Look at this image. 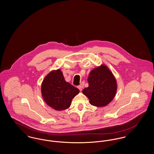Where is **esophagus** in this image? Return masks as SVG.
<instances>
[{"mask_svg": "<svg viewBox=\"0 0 154 154\" xmlns=\"http://www.w3.org/2000/svg\"><path fill=\"white\" fill-rule=\"evenodd\" d=\"M77 88L79 89V90L81 91L82 90V86H81V85H79L78 87H77Z\"/></svg>", "mask_w": 154, "mask_h": 154, "instance_id": "34e87169", "label": "esophagus"}]
</instances>
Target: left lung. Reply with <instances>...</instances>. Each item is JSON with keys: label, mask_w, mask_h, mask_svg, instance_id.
<instances>
[{"label": "left lung", "mask_w": 154, "mask_h": 154, "mask_svg": "<svg viewBox=\"0 0 154 154\" xmlns=\"http://www.w3.org/2000/svg\"><path fill=\"white\" fill-rule=\"evenodd\" d=\"M88 81L89 86L82 90V93L88 97L92 105L105 106L113 99L117 90L116 80L105 65L93 69Z\"/></svg>", "instance_id": "left-lung-1"}]
</instances>
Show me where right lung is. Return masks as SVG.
I'll return each mask as SVG.
<instances>
[{"mask_svg": "<svg viewBox=\"0 0 154 154\" xmlns=\"http://www.w3.org/2000/svg\"><path fill=\"white\" fill-rule=\"evenodd\" d=\"M42 95L46 103L55 110L69 108L72 99L79 89L65 80L60 70L52 71L44 79L42 85Z\"/></svg>", "mask_w": 154, "mask_h": 154, "instance_id": "add662e5", "label": "right lung"}]
</instances>
